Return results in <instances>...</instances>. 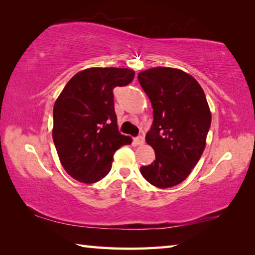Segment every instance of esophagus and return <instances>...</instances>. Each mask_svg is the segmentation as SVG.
Instances as JSON below:
<instances>
[{
  "label": "esophagus",
  "instance_id": "esophagus-1",
  "mask_svg": "<svg viewBox=\"0 0 255 255\" xmlns=\"http://www.w3.org/2000/svg\"><path fill=\"white\" fill-rule=\"evenodd\" d=\"M144 141H145V139L143 136H138L135 138V139H133V143H135L136 145H143Z\"/></svg>",
  "mask_w": 255,
  "mask_h": 255
}]
</instances>
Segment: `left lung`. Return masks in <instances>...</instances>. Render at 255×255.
Listing matches in <instances>:
<instances>
[{"label":"left lung","mask_w":255,"mask_h":255,"mask_svg":"<svg viewBox=\"0 0 255 255\" xmlns=\"http://www.w3.org/2000/svg\"><path fill=\"white\" fill-rule=\"evenodd\" d=\"M138 81L154 115L145 139L155 159L141 166L140 173L154 187H174L188 178L204 153L211 124L208 102L195 77L178 68H149L138 73Z\"/></svg>","instance_id":"left-lung-1"}]
</instances>
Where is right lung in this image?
<instances>
[{
  "label": "right lung",
  "mask_w": 255,
  "mask_h": 255,
  "mask_svg": "<svg viewBox=\"0 0 255 255\" xmlns=\"http://www.w3.org/2000/svg\"><path fill=\"white\" fill-rule=\"evenodd\" d=\"M130 68L91 67L81 71L56 99L53 139L68 174L83 183H96L111 170L116 150L131 144L118 131L114 89L130 83Z\"/></svg>",
  "instance_id": "1"
}]
</instances>
